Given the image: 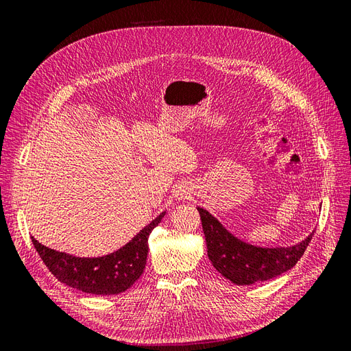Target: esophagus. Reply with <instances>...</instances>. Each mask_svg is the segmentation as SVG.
Here are the masks:
<instances>
[{
	"label": "esophagus",
	"instance_id": "1",
	"mask_svg": "<svg viewBox=\"0 0 351 351\" xmlns=\"http://www.w3.org/2000/svg\"><path fill=\"white\" fill-rule=\"evenodd\" d=\"M178 195H180V196H182V197H183V195H184V190H178Z\"/></svg>",
	"mask_w": 351,
	"mask_h": 351
}]
</instances>
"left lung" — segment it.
<instances>
[{
    "label": "left lung",
    "mask_w": 351,
    "mask_h": 351,
    "mask_svg": "<svg viewBox=\"0 0 351 351\" xmlns=\"http://www.w3.org/2000/svg\"><path fill=\"white\" fill-rule=\"evenodd\" d=\"M197 210L205 232L209 261L222 277L239 285L267 281L291 269L313 237V232H311L309 237L290 247L252 246L232 236L206 209L197 208Z\"/></svg>",
    "instance_id": "1"
}]
</instances>
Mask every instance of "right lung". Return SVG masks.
<instances>
[{"label":"right lung","mask_w":351,"mask_h":351,"mask_svg":"<svg viewBox=\"0 0 351 351\" xmlns=\"http://www.w3.org/2000/svg\"><path fill=\"white\" fill-rule=\"evenodd\" d=\"M159 214L129 243L101 258H77L64 252L49 249L32 237L34 246L51 274L73 289L89 294H120L141 278L147 258V239L161 222Z\"/></svg>","instance_id":"1"}]
</instances>
